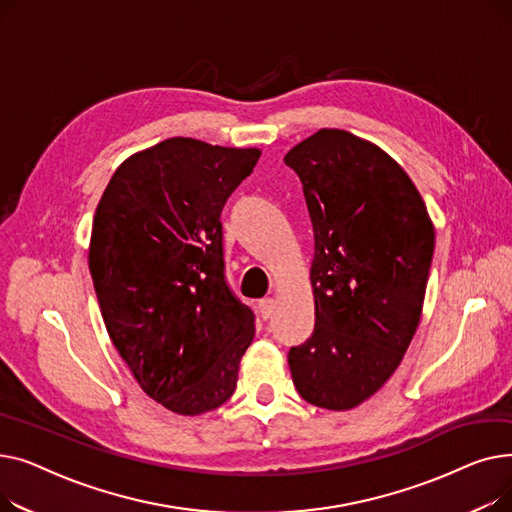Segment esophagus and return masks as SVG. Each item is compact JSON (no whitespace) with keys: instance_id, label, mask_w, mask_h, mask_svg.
<instances>
[{"instance_id":"obj_1","label":"esophagus","mask_w":512,"mask_h":512,"mask_svg":"<svg viewBox=\"0 0 512 512\" xmlns=\"http://www.w3.org/2000/svg\"><path fill=\"white\" fill-rule=\"evenodd\" d=\"M259 315H261V319H270L272 317V313H274V309H276V301L270 297V299H261L259 301Z\"/></svg>"}]
</instances>
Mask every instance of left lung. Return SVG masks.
I'll list each match as a JSON object with an SVG mask.
<instances>
[{
	"instance_id": "1",
	"label": "left lung",
	"mask_w": 512,
	"mask_h": 512,
	"mask_svg": "<svg viewBox=\"0 0 512 512\" xmlns=\"http://www.w3.org/2000/svg\"><path fill=\"white\" fill-rule=\"evenodd\" d=\"M313 224L315 330L292 346L297 392L346 411L378 392L400 365L421 319L434 224L396 161L365 139L321 128L292 147Z\"/></svg>"
}]
</instances>
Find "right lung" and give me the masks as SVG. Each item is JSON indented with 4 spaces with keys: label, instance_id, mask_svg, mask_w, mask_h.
<instances>
[{
    "label": "right lung",
    "instance_id": "add662e5",
    "mask_svg": "<svg viewBox=\"0 0 512 512\" xmlns=\"http://www.w3.org/2000/svg\"><path fill=\"white\" fill-rule=\"evenodd\" d=\"M259 149L174 137L130 155L97 205L89 270L116 351L178 415L234 394L255 315L224 278L220 213Z\"/></svg>",
    "mask_w": 512,
    "mask_h": 512
}]
</instances>
